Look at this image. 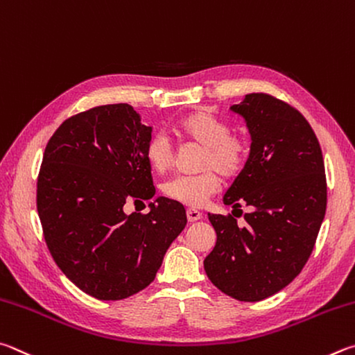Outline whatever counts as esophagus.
Returning a JSON list of instances; mask_svg holds the SVG:
<instances>
[{"label": "esophagus", "instance_id": "esophagus-1", "mask_svg": "<svg viewBox=\"0 0 355 355\" xmlns=\"http://www.w3.org/2000/svg\"><path fill=\"white\" fill-rule=\"evenodd\" d=\"M187 218L190 223H195L198 220L202 218V214L200 212V210H195V209H189L187 210Z\"/></svg>", "mask_w": 355, "mask_h": 355}]
</instances>
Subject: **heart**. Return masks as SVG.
I'll return each mask as SVG.
<instances>
[{
    "label": "heart",
    "mask_w": 355,
    "mask_h": 355,
    "mask_svg": "<svg viewBox=\"0 0 355 355\" xmlns=\"http://www.w3.org/2000/svg\"><path fill=\"white\" fill-rule=\"evenodd\" d=\"M174 134L184 141L204 148L201 170L198 176H178L164 185L170 200L189 207H201L221 187V173L227 181L239 178L251 154L245 137L231 134V126L207 110H193L179 118ZM145 159L153 171L165 173L173 162V148L165 135L154 134L145 145ZM220 173L218 175V173Z\"/></svg>",
    "instance_id": "heart-1"
}]
</instances>
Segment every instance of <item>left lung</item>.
Returning a JSON list of instances; mask_svg holds the SVG:
<instances>
[{
    "instance_id": "left-lung-1",
    "label": "left lung",
    "mask_w": 355,
    "mask_h": 355,
    "mask_svg": "<svg viewBox=\"0 0 355 355\" xmlns=\"http://www.w3.org/2000/svg\"><path fill=\"white\" fill-rule=\"evenodd\" d=\"M231 110L245 118L251 154L223 201L252 212L243 227L232 215L209 214L216 245L204 270L223 293L256 302L287 287L313 251L327 204L324 160L312 126L293 105L250 93Z\"/></svg>"
}]
</instances>
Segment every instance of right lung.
<instances>
[{
  "label": "right lung",
  "instance_id": "obj_1",
  "mask_svg": "<svg viewBox=\"0 0 355 355\" xmlns=\"http://www.w3.org/2000/svg\"><path fill=\"white\" fill-rule=\"evenodd\" d=\"M151 130L132 105H98L62 123L43 153L37 212L46 246L62 272L96 300L146 288L187 225L182 204L168 198L149 202L148 214L123 210L155 195L145 159Z\"/></svg>",
  "mask_w": 355,
  "mask_h": 355
}]
</instances>
